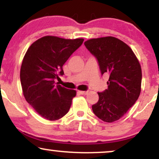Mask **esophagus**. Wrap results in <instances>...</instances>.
Listing matches in <instances>:
<instances>
[{
  "instance_id": "1",
  "label": "esophagus",
  "mask_w": 159,
  "mask_h": 159,
  "mask_svg": "<svg viewBox=\"0 0 159 159\" xmlns=\"http://www.w3.org/2000/svg\"><path fill=\"white\" fill-rule=\"evenodd\" d=\"M79 93L81 95H87L88 93V91H79Z\"/></svg>"
}]
</instances>
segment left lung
<instances>
[{
    "label": "left lung",
    "mask_w": 159,
    "mask_h": 159,
    "mask_svg": "<svg viewBox=\"0 0 159 159\" xmlns=\"http://www.w3.org/2000/svg\"><path fill=\"white\" fill-rule=\"evenodd\" d=\"M84 45L97 59L102 74L109 75L107 89L98 93L99 98L93 111L104 122L113 123L126 114L139 97L140 63L132 48L114 36L90 39Z\"/></svg>",
    "instance_id": "left-lung-1"
}]
</instances>
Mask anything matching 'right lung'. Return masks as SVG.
<instances>
[{
  "mask_svg": "<svg viewBox=\"0 0 159 159\" xmlns=\"http://www.w3.org/2000/svg\"><path fill=\"white\" fill-rule=\"evenodd\" d=\"M84 39H66L45 36L27 49L20 70L23 95L33 108L45 119L54 121L68 113L76 91L55 85L64 74L63 66Z\"/></svg>",
  "mask_w": 159,
  "mask_h": 159,
  "instance_id": "1",
  "label": "right lung"
}]
</instances>
